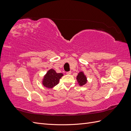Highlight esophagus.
Returning a JSON list of instances; mask_svg holds the SVG:
<instances>
[{
	"label": "esophagus",
	"mask_w": 131,
	"mask_h": 131,
	"mask_svg": "<svg viewBox=\"0 0 131 131\" xmlns=\"http://www.w3.org/2000/svg\"><path fill=\"white\" fill-rule=\"evenodd\" d=\"M71 73H72V72H71V71H69V72H67V74H68V75L71 74Z\"/></svg>",
	"instance_id": "1"
}]
</instances>
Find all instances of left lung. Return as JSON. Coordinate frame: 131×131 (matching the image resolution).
Listing matches in <instances>:
<instances>
[{"instance_id": "obj_1", "label": "left lung", "mask_w": 131, "mask_h": 131, "mask_svg": "<svg viewBox=\"0 0 131 131\" xmlns=\"http://www.w3.org/2000/svg\"><path fill=\"white\" fill-rule=\"evenodd\" d=\"M77 79L79 82V85L80 86L84 85L85 84H86L87 79L84 74L83 73V72H80L78 74Z\"/></svg>"}]
</instances>
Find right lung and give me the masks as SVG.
<instances>
[{
	"mask_svg": "<svg viewBox=\"0 0 131 131\" xmlns=\"http://www.w3.org/2000/svg\"><path fill=\"white\" fill-rule=\"evenodd\" d=\"M63 75L62 73H57L56 71L51 69L44 77L42 84L46 88H52L58 84L59 79Z\"/></svg>",
	"mask_w": 131,
	"mask_h": 131,
	"instance_id": "obj_1",
	"label": "right lung"
}]
</instances>
